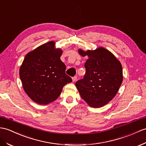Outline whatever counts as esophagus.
I'll use <instances>...</instances> for the list:
<instances>
[{"label":"esophagus","mask_w":146,"mask_h":146,"mask_svg":"<svg viewBox=\"0 0 146 146\" xmlns=\"http://www.w3.org/2000/svg\"><path fill=\"white\" fill-rule=\"evenodd\" d=\"M72 82H76L77 80V77H72Z\"/></svg>","instance_id":"esophagus-1"}]
</instances>
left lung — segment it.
<instances>
[{"instance_id": "left-lung-1", "label": "left lung", "mask_w": 146, "mask_h": 146, "mask_svg": "<svg viewBox=\"0 0 146 146\" xmlns=\"http://www.w3.org/2000/svg\"><path fill=\"white\" fill-rule=\"evenodd\" d=\"M83 57L87 56L84 79L76 86L82 98L91 107L100 108L116 95L123 82L121 64L112 53L103 47L84 51L79 49Z\"/></svg>"}]
</instances>
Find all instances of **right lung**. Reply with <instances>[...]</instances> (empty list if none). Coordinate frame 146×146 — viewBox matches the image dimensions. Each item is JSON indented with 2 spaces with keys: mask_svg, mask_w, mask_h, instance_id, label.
<instances>
[{
  "mask_svg": "<svg viewBox=\"0 0 146 146\" xmlns=\"http://www.w3.org/2000/svg\"><path fill=\"white\" fill-rule=\"evenodd\" d=\"M62 54V49L56 48L55 42L51 41L29 52L24 58L19 71L23 90L38 104L55 101L63 87L72 82L60 59Z\"/></svg>",
  "mask_w": 146,
  "mask_h": 146,
  "instance_id": "1",
  "label": "right lung"
}]
</instances>
